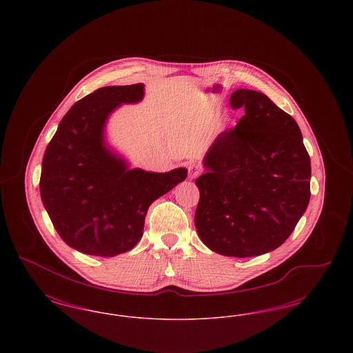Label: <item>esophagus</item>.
I'll list each match as a JSON object with an SVG mask.
<instances>
[{"label":"esophagus","mask_w":353,"mask_h":353,"mask_svg":"<svg viewBox=\"0 0 353 353\" xmlns=\"http://www.w3.org/2000/svg\"><path fill=\"white\" fill-rule=\"evenodd\" d=\"M201 173V167L197 165V164H189L188 165V174H189V179H196L199 174Z\"/></svg>","instance_id":"esophagus-1"}]
</instances>
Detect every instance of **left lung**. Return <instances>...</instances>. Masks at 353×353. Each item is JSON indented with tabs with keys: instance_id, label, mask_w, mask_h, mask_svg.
<instances>
[{
	"instance_id": "left-lung-1",
	"label": "left lung",
	"mask_w": 353,
	"mask_h": 353,
	"mask_svg": "<svg viewBox=\"0 0 353 353\" xmlns=\"http://www.w3.org/2000/svg\"><path fill=\"white\" fill-rule=\"evenodd\" d=\"M230 105L245 115L203 157L194 223L210 250L256 256L279 248L304 214L311 161L296 121L265 94L235 90Z\"/></svg>"
}]
</instances>
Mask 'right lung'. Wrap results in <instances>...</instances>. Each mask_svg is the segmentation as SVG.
Masks as SVG:
<instances>
[{
	"label": "right lung",
	"instance_id": "obj_1",
	"mask_svg": "<svg viewBox=\"0 0 353 353\" xmlns=\"http://www.w3.org/2000/svg\"><path fill=\"white\" fill-rule=\"evenodd\" d=\"M143 97V83L98 88L68 110L45 151L41 199L58 234L78 252L115 256L134 249L150 205L186 179L185 168L130 169L105 145L111 112Z\"/></svg>",
	"mask_w": 353,
	"mask_h": 353
}]
</instances>
